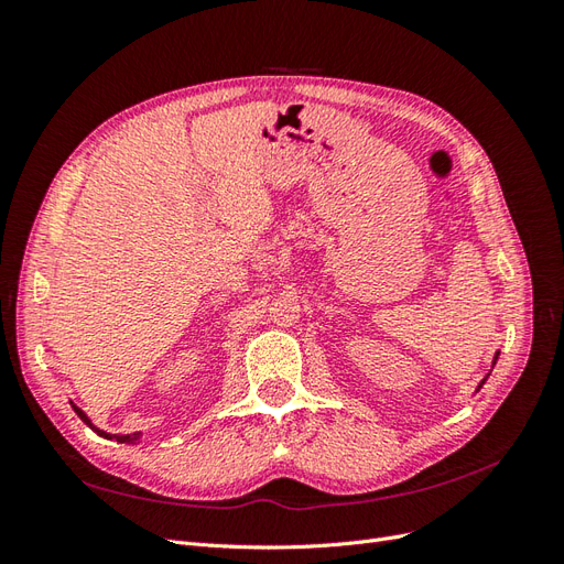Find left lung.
Listing matches in <instances>:
<instances>
[{
	"mask_svg": "<svg viewBox=\"0 0 564 564\" xmlns=\"http://www.w3.org/2000/svg\"><path fill=\"white\" fill-rule=\"evenodd\" d=\"M497 360H499V352H497V355H494V365H497ZM487 377H489V373H487ZM487 377H485V379H482V381H480V386H477V390H480V388H482V386H485V381H487Z\"/></svg>",
	"mask_w": 564,
	"mask_h": 564,
	"instance_id": "obj_1",
	"label": "left lung"
}]
</instances>
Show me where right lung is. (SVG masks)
<instances>
[{
  "mask_svg": "<svg viewBox=\"0 0 564 564\" xmlns=\"http://www.w3.org/2000/svg\"><path fill=\"white\" fill-rule=\"evenodd\" d=\"M70 404H73V402H70ZM73 409H75V414H77V416H79V419H82L84 423H87L91 431H96V433H98L100 437H108V440H112V437H115L117 442H127V445H135V442H139V440H141V433H131V435H110V433H106V431H98V429H96V425L91 423V419H89L87 414H84V412H82V409H79L77 404H73Z\"/></svg>",
  "mask_w": 564,
  "mask_h": 564,
  "instance_id": "obj_1",
  "label": "right lung"
}]
</instances>
